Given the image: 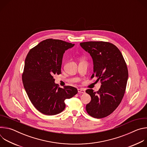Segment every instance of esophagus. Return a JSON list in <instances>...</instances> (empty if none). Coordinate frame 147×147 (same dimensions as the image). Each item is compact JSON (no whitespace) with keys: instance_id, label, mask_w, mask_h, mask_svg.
<instances>
[{"instance_id":"34e87169","label":"esophagus","mask_w":147,"mask_h":147,"mask_svg":"<svg viewBox=\"0 0 147 147\" xmlns=\"http://www.w3.org/2000/svg\"><path fill=\"white\" fill-rule=\"evenodd\" d=\"M78 93H81V94H84L86 92L85 90H84L83 89H78Z\"/></svg>"}]
</instances>
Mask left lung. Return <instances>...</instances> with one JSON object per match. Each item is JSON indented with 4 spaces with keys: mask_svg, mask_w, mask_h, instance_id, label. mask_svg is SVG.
Segmentation results:
<instances>
[{
    "mask_svg": "<svg viewBox=\"0 0 147 147\" xmlns=\"http://www.w3.org/2000/svg\"><path fill=\"white\" fill-rule=\"evenodd\" d=\"M80 45L93 59L94 73L91 78L96 77V81L101 82L98 91L86 90L91 98L86 111L94 118L105 117L118 107L123 98L128 79L126 63L119 49L108 42L88 41Z\"/></svg>",
    "mask_w": 147,
    "mask_h": 147,
    "instance_id": "obj_1",
    "label": "left lung"
}]
</instances>
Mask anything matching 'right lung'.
<instances>
[{"instance_id": "obj_1", "label": "right lung", "mask_w": 147, "mask_h": 147, "mask_svg": "<svg viewBox=\"0 0 147 147\" xmlns=\"http://www.w3.org/2000/svg\"><path fill=\"white\" fill-rule=\"evenodd\" d=\"M74 44L66 41L47 39L30 49L26 60L22 80L34 107L46 115H55L66 107L65 100L77 94L71 86L60 88L53 76L61 73L63 55Z\"/></svg>"}]
</instances>
